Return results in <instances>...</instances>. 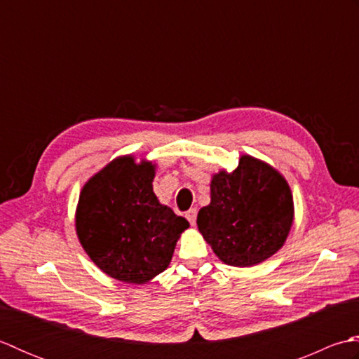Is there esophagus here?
<instances>
[{"instance_id": "obj_1", "label": "esophagus", "mask_w": 359, "mask_h": 359, "mask_svg": "<svg viewBox=\"0 0 359 359\" xmlns=\"http://www.w3.org/2000/svg\"><path fill=\"white\" fill-rule=\"evenodd\" d=\"M187 219H188L189 224L194 225V224H196V219H197V210H196V208L189 210V211L187 212Z\"/></svg>"}]
</instances>
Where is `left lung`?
<instances>
[{
  "label": "left lung",
  "instance_id": "8db88e82",
  "mask_svg": "<svg viewBox=\"0 0 359 359\" xmlns=\"http://www.w3.org/2000/svg\"><path fill=\"white\" fill-rule=\"evenodd\" d=\"M293 224L288 184L271 166L242 156L233 172L211 180V203L197 215V226L220 261L251 266L284 245Z\"/></svg>",
  "mask_w": 359,
  "mask_h": 359
}]
</instances>
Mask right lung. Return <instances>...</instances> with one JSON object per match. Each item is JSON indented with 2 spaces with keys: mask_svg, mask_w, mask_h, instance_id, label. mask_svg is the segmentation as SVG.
<instances>
[{
  "mask_svg": "<svg viewBox=\"0 0 359 359\" xmlns=\"http://www.w3.org/2000/svg\"><path fill=\"white\" fill-rule=\"evenodd\" d=\"M154 165L120 157L81 189L75 226L89 257L111 278L143 284L171 262L188 220L160 205Z\"/></svg>",
  "mask_w": 359,
  "mask_h": 359,
  "instance_id": "1",
  "label": "right lung"
}]
</instances>
